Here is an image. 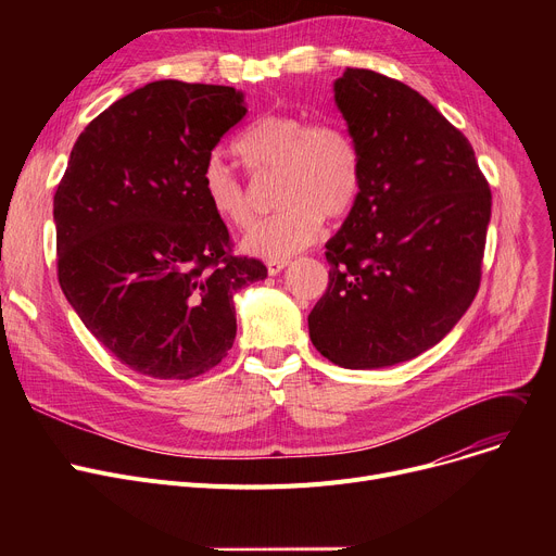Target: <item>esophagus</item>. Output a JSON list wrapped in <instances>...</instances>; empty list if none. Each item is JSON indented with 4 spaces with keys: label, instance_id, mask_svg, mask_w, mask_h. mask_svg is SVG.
Here are the masks:
<instances>
[{
    "label": "esophagus",
    "instance_id": "obj_1",
    "mask_svg": "<svg viewBox=\"0 0 556 556\" xmlns=\"http://www.w3.org/2000/svg\"><path fill=\"white\" fill-rule=\"evenodd\" d=\"M288 258H270L268 261V275H279L286 266H288Z\"/></svg>",
    "mask_w": 556,
    "mask_h": 556
}]
</instances>
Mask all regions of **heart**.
<instances>
[{"label":"heart","instance_id":"heart-1","mask_svg":"<svg viewBox=\"0 0 556 556\" xmlns=\"http://www.w3.org/2000/svg\"><path fill=\"white\" fill-rule=\"evenodd\" d=\"M233 153L252 175L277 170L279 210L243 237V250L254 256L286 258L300 252L315 241L325 216L344 218L361 195L363 155L354 135L338 122H311L295 112L263 114L233 141ZM202 193L223 223L239 229L250 225L252 195L223 160L204 162Z\"/></svg>","mask_w":556,"mask_h":556}]
</instances>
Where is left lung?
<instances>
[{"mask_svg":"<svg viewBox=\"0 0 556 556\" xmlns=\"http://www.w3.org/2000/svg\"><path fill=\"white\" fill-rule=\"evenodd\" d=\"M333 92L363 187L327 243L308 333L340 367H390L434 346L476 300L491 189L469 139L413 87L346 67Z\"/></svg>","mask_w":556,"mask_h":556,"instance_id":"left-lung-1","label":"left lung"}]
</instances>
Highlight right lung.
Listing matches in <instances>:
<instances>
[{
    "instance_id": "obj_1",
    "label": "right lung",
    "mask_w": 556,
    "mask_h": 556,
    "mask_svg": "<svg viewBox=\"0 0 556 556\" xmlns=\"http://www.w3.org/2000/svg\"><path fill=\"white\" fill-rule=\"evenodd\" d=\"M227 85L155 80L76 139L53 195L58 281L83 325L130 369L189 381L237 338L233 293L266 279L233 256L202 166L245 116Z\"/></svg>"
}]
</instances>
